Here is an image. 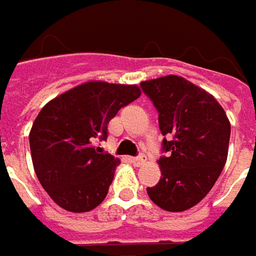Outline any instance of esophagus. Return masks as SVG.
Segmentation results:
<instances>
[{"instance_id": "esophagus-1", "label": "esophagus", "mask_w": 256, "mask_h": 256, "mask_svg": "<svg viewBox=\"0 0 256 256\" xmlns=\"http://www.w3.org/2000/svg\"><path fill=\"white\" fill-rule=\"evenodd\" d=\"M131 163H132L134 166H141V164H144V163H146V156L140 154L137 156V157H131Z\"/></svg>"}]
</instances>
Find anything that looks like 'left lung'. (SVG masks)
Here are the masks:
<instances>
[{
    "label": "left lung",
    "instance_id": "left-lung-1",
    "mask_svg": "<svg viewBox=\"0 0 256 256\" xmlns=\"http://www.w3.org/2000/svg\"><path fill=\"white\" fill-rule=\"evenodd\" d=\"M140 86L158 112L162 152L168 153L158 160V184L147 194L163 210H188L210 192L226 164L228 115L210 93L184 77L166 76Z\"/></svg>",
    "mask_w": 256,
    "mask_h": 256
}]
</instances>
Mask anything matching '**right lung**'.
<instances>
[{
  "label": "right lung",
  "instance_id": "obj_1",
  "mask_svg": "<svg viewBox=\"0 0 256 256\" xmlns=\"http://www.w3.org/2000/svg\"><path fill=\"white\" fill-rule=\"evenodd\" d=\"M138 86L88 82L46 103L30 130L36 176L64 210L86 212L108 195L119 158L103 152L108 124L140 98Z\"/></svg>",
  "mask_w": 256,
  "mask_h": 256
}]
</instances>
